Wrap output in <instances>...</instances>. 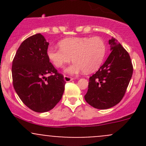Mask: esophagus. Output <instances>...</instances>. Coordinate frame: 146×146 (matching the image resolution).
Segmentation results:
<instances>
[{
	"label": "esophagus",
	"instance_id": "esophagus-1",
	"mask_svg": "<svg viewBox=\"0 0 146 146\" xmlns=\"http://www.w3.org/2000/svg\"><path fill=\"white\" fill-rule=\"evenodd\" d=\"M73 80V78H70V77H69V76H64V80L66 82H70Z\"/></svg>",
	"mask_w": 146,
	"mask_h": 146
}]
</instances>
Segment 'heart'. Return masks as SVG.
Masks as SVG:
<instances>
[{
    "label": "heart",
    "mask_w": 146,
    "mask_h": 146,
    "mask_svg": "<svg viewBox=\"0 0 146 146\" xmlns=\"http://www.w3.org/2000/svg\"><path fill=\"white\" fill-rule=\"evenodd\" d=\"M58 45L60 48L48 47L47 57L56 68H62L73 59L74 62L65 69L70 75L96 71L102 64L107 51L105 42L100 36L66 38Z\"/></svg>",
    "instance_id": "obj_1"
}]
</instances>
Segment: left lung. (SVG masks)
Wrapping results in <instances>:
<instances>
[{"label":"left lung","mask_w":146,"mask_h":146,"mask_svg":"<svg viewBox=\"0 0 146 146\" xmlns=\"http://www.w3.org/2000/svg\"><path fill=\"white\" fill-rule=\"evenodd\" d=\"M110 56L99 70L90 78L85 100L99 110H107L121 100L133 74L129 53L114 37L109 40Z\"/></svg>","instance_id":"left-lung-1"}]
</instances>
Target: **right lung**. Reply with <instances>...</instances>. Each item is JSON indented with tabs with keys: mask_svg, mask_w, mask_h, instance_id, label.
<instances>
[{
	"mask_svg": "<svg viewBox=\"0 0 146 146\" xmlns=\"http://www.w3.org/2000/svg\"><path fill=\"white\" fill-rule=\"evenodd\" d=\"M48 44L41 34L29 36L20 44L12 66L16 93L27 107L39 113L49 111L56 105L66 84L63 75L57 72L47 57Z\"/></svg>",
	"mask_w": 146,
	"mask_h": 146,
	"instance_id": "add662e5",
	"label": "right lung"
}]
</instances>
